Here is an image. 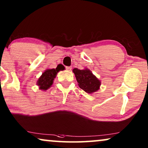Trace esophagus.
Returning a JSON list of instances; mask_svg holds the SVG:
<instances>
[{
	"label": "esophagus",
	"mask_w": 148,
	"mask_h": 148,
	"mask_svg": "<svg viewBox=\"0 0 148 148\" xmlns=\"http://www.w3.org/2000/svg\"><path fill=\"white\" fill-rule=\"evenodd\" d=\"M66 69L69 71H71L72 67L71 66H66Z\"/></svg>",
	"instance_id": "34e87169"
}]
</instances>
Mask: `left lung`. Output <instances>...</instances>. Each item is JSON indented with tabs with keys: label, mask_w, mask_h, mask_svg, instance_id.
<instances>
[{
	"label": "left lung",
	"mask_w": 148,
	"mask_h": 148,
	"mask_svg": "<svg viewBox=\"0 0 148 148\" xmlns=\"http://www.w3.org/2000/svg\"><path fill=\"white\" fill-rule=\"evenodd\" d=\"M73 72L75 75L79 88L86 92L92 94L100 89V81L88 69L80 70L77 68H75Z\"/></svg>",
	"instance_id": "left-lung-1"
}]
</instances>
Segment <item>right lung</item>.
<instances>
[{"mask_svg": "<svg viewBox=\"0 0 148 148\" xmlns=\"http://www.w3.org/2000/svg\"><path fill=\"white\" fill-rule=\"evenodd\" d=\"M60 70L58 68L46 69L40 77L37 82V85L39 86L40 90L45 91L49 89L52 86L54 78Z\"/></svg>", "mask_w": 148, "mask_h": 148, "instance_id": "1", "label": "right lung"}]
</instances>
